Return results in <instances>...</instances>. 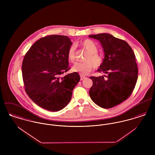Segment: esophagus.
Listing matches in <instances>:
<instances>
[{
  "instance_id": "obj_1",
  "label": "esophagus",
  "mask_w": 155,
  "mask_h": 155,
  "mask_svg": "<svg viewBox=\"0 0 155 155\" xmlns=\"http://www.w3.org/2000/svg\"><path fill=\"white\" fill-rule=\"evenodd\" d=\"M81 81H82V80H84V79H85V78H86V77H85V76H82V75H81Z\"/></svg>"
}]
</instances>
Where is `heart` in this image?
I'll list each match as a JSON object with an SVG mask.
<instances>
[{
	"label": "heart",
	"instance_id": "obj_1",
	"mask_svg": "<svg viewBox=\"0 0 155 155\" xmlns=\"http://www.w3.org/2000/svg\"><path fill=\"white\" fill-rule=\"evenodd\" d=\"M80 44L88 52V55L85 57V63H76L72 67V70L81 75H87L92 70L93 67L95 68H98L101 66L104 62V57L98 52L97 45L91 39H85L81 41ZM76 45L73 44L69 46L67 51V59L72 63H74L76 60Z\"/></svg>",
	"mask_w": 155,
	"mask_h": 155
}]
</instances>
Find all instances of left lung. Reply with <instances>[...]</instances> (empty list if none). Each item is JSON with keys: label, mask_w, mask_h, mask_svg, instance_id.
<instances>
[{"label": "left lung", "mask_w": 155, "mask_h": 155, "mask_svg": "<svg viewBox=\"0 0 155 155\" xmlns=\"http://www.w3.org/2000/svg\"><path fill=\"white\" fill-rule=\"evenodd\" d=\"M101 42L104 59L98 69L104 76L89 78L93 81L89 94L92 100L104 109L112 108L133 93L138 78V67L131 47L122 39L107 33L89 36Z\"/></svg>", "instance_id": "left-lung-1"}]
</instances>
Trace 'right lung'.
Masks as SVG:
<instances>
[{
	"instance_id": "add662e5",
	"label": "right lung",
	"mask_w": 155,
	"mask_h": 155,
	"mask_svg": "<svg viewBox=\"0 0 155 155\" xmlns=\"http://www.w3.org/2000/svg\"><path fill=\"white\" fill-rule=\"evenodd\" d=\"M71 44L66 36H46L33 45L23 59L25 91L34 103L46 110L57 111L64 108L80 81L76 72L61 76L70 69L67 53Z\"/></svg>"
}]
</instances>
